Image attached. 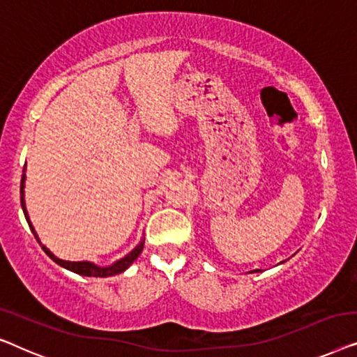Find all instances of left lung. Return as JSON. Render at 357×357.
<instances>
[{"label": "left lung", "mask_w": 357, "mask_h": 357, "mask_svg": "<svg viewBox=\"0 0 357 357\" xmlns=\"http://www.w3.org/2000/svg\"><path fill=\"white\" fill-rule=\"evenodd\" d=\"M255 272H259V270H255Z\"/></svg>", "instance_id": "obj_1"}]
</instances>
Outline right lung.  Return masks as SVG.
I'll return each instance as SVG.
<instances>
[{
    "instance_id": "obj_1",
    "label": "right lung",
    "mask_w": 357,
    "mask_h": 357,
    "mask_svg": "<svg viewBox=\"0 0 357 357\" xmlns=\"http://www.w3.org/2000/svg\"><path fill=\"white\" fill-rule=\"evenodd\" d=\"M24 179H26V176H24V174H22V181H21V205H22L24 215H26V220L29 222V215H27V210H26V202H24ZM29 227L32 228V225H30V222H29ZM32 233L35 234L33 228H32ZM35 238H37V241L40 243V239H38L37 234H35ZM42 248H43L45 252H47L48 257H52L54 262H56L58 265H61V267L71 270V272H74V273L84 275V277H100V278H103V277H113V275L123 273L124 270H126L129 265L132 264L134 260L139 257L140 252H142L144 241L137 245V248L132 250V252H129L124 259L118 260V262L113 264L112 267H98V265L90 264V262H69V260H61V259L54 257V255L50 252V250L45 248V245H42Z\"/></svg>"
}]
</instances>
